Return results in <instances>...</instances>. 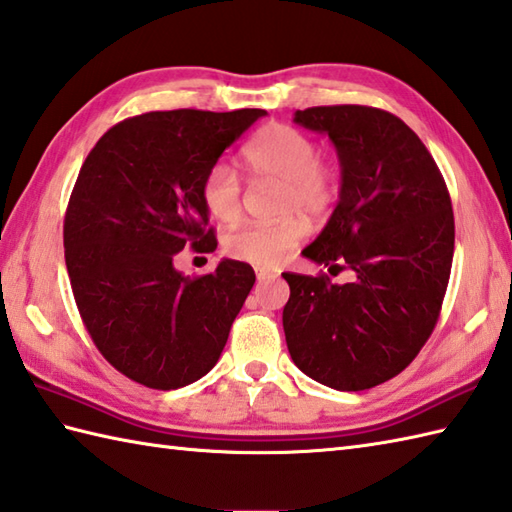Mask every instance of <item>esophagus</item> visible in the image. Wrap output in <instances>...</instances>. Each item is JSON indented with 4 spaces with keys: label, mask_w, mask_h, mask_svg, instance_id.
Listing matches in <instances>:
<instances>
[{
    "label": "esophagus",
    "mask_w": 512,
    "mask_h": 512,
    "mask_svg": "<svg viewBox=\"0 0 512 512\" xmlns=\"http://www.w3.org/2000/svg\"><path fill=\"white\" fill-rule=\"evenodd\" d=\"M256 278H258V282H265V280H274V278H278V274H271V271H263V269H260L258 274H256Z\"/></svg>",
    "instance_id": "34e87169"
}]
</instances>
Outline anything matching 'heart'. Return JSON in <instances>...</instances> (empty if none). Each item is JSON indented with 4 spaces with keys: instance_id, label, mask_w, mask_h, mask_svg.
Segmentation results:
<instances>
[{
    "instance_id": "1",
    "label": "heart",
    "mask_w": 512,
    "mask_h": 512,
    "mask_svg": "<svg viewBox=\"0 0 512 512\" xmlns=\"http://www.w3.org/2000/svg\"><path fill=\"white\" fill-rule=\"evenodd\" d=\"M243 160L256 181L280 184V214H293L278 223H249L227 236V252L256 267H278L302 241L309 219L331 214L339 197L342 175L331 162L320 160V146L289 124H269L245 146ZM203 208L217 221L230 223L243 210V186L236 170L225 162L212 164L201 177Z\"/></svg>"
}]
</instances>
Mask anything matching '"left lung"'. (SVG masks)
<instances>
[{"label": "left lung", "instance_id": "left-lung-1", "mask_svg": "<svg viewBox=\"0 0 512 512\" xmlns=\"http://www.w3.org/2000/svg\"><path fill=\"white\" fill-rule=\"evenodd\" d=\"M293 120L326 133L342 166L337 208L302 254L355 278L282 274L287 346L322 385L368 390L410 366L436 328L456 238L451 197L427 146L390 111L309 107Z\"/></svg>", "mask_w": 512, "mask_h": 512}]
</instances>
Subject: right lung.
Instances as JSON below:
<instances>
[{
  "label": "right lung",
  "instance_id": "add662e5",
  "mask_svg": "<svg viewBox=\"0 0 512 512\" xmlns=\"http://www.w3.org/2000/svg\"><path fill=\"white\" fill-rule=\"evenodd\" d=\"M265 113H142L111 127L81 166L63 221L67 274L100 355L135 383L184 388L221 357L254 269L225 258L190 278L173 258L217 247L201 177Z\"/></svg>",
  "mask_w": 512,
  "mask_h": 512
}]
</instances>
